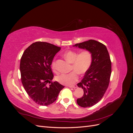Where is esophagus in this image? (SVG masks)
I'll return each mask as SVG.
<instances>
[{"label": "esophagus", "mask_w": 133, "mask_h": 133, "mask_svg": "<svg viewBox=\"0 0 133 133\" xmlns=\"http://www.w3.org/2000/svg\"><path fill=\"white\" fill-rule=\"evenodd\" d=\"M68 87H69V88H76V87H77V85H76V84H75V85H69V86H68Z\"/></svg>", "instance_id": "esophagus-1"}]
</instances>
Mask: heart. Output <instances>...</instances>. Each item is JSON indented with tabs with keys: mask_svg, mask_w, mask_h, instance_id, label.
<instances>
[{
	"mask_svg": "<svg viewBox=\"0 0 133 133\" xmlns=\"http://www.w3.org/2000/svg\"><path fill=\"white\" fill-rule=\"evenodd\" d=\"M64 57L67 61L71 63V70L69 74H62L56 77L57 81L64 85H71L78 79V75L87 73L90 68L92 62V54L89 50H84L79 53L78 51L69 50L64 53ZM52 68L55 69V62L51 64Z\"/></svg>",
	"mask_w": 133,
	"mask_h": 133,
	"instance_id": "b5f03b06",
	"label": "heart"
}]
</instances>
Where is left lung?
I'll list each match as a JSON object with an SVG mask.
<instances>
[{"label": "left lung", "instance_id": "8db88e82", "mask_svg": "<svg viewBox=\"0 0 133 133\" xmlns=\"http://www.w3.org/2000/svg\"><path fill=\"white\" fill-rule=\"evenodd\" d=\"M73 46L89 50L92 54L90 68L81 82L77 84L83 89V96L76 100L81 107H90L102 99L109 84L111 73L110 56L105 45L94 40H89Z\"/></svg>", "mask_w": 133, "mask_h": 133}]
</instances>
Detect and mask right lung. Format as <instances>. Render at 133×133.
<instances>
[{
    "instance_id": "add662e5",
    "label": "right lung",
    "mask_w": 133,
    "mask_h": 133,
    "mask_svg": "<svg viewBox=\"0 0 133 133\" xmlns=\"http://www.w3.org/2000/svg\"><path fill=\"white\" fill-rule=\"evenodd\" d=\"M61 48L46 42H37L28 46L21 59L20 70L23 85L33 101L47 106L57 100L64 87L52 82L54 75L51 65ZM49 82V86H47Z\"/></svg>"
}]
</instances>
